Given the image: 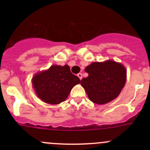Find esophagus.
I'll list each match as a JSON object with an SVG mask.
<instances>
[{
    "instance_id": "1",
    "label": "esophagus",
    "mask_w": 150,
    "mask_h": 150,
    "mask_svg": "<svg viewBox=\"0 0 150 150\" xmlns=\"http://www.w3.org/2000/svg\"><path fill=\"white\" fill-rule=\"evenodd\" d=\"M78 77L80 78V80H82V78H83V77H82V74H81V73H78Z\"/></svg>"
}]
</instances>
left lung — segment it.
Masks as SVG:
<instances>
[{"label":"left lung","mask_w":150,"mask_h":150,"mask_svg":"<svg viewBox=\"0 0 150 150\" xmlns=\"http://www.w3.org/2000/svg\"><path fill=\"white\" fill-rule=\"evenodd\" d=\"M85 71L87 78L81 80L89 99L98 104H107L117 98L126 81V70L122 64L112 60L93 62Z\"/></svg>","instance_id":"obj_1"}]
</instances>
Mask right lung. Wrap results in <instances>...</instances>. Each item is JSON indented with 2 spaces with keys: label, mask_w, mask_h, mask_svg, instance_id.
<instances>
[{
  "label": "right lung",
  "mask_w": 150,
  "mask_h": 150,
  "mask_svg": "<svg viewBox=\"0 0 150 150\" xmlns=\"http://www.w3.org/2000/svg\"><path fill=\"white\" fill-rule=\"evenodd\" d=\"M36 94L43 102L58 104L66 100L72 88L81 80L70 72L68 65H52L35 75L32 80Z\"/></svg>",
  "instance_id": "right-lung-1"
}]
</instances>
